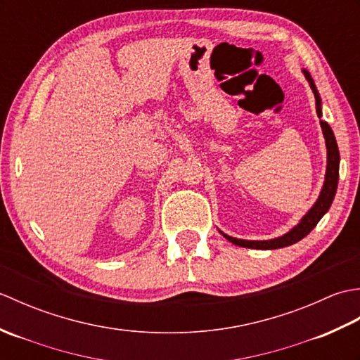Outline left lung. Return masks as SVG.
Wrapping results in <instances>:
<instances>
[{
	"label": "left lung",
	"mask_w": 360,
	"mask_h": 360,
	"mask_svg": "<svg viewBox=\"0 0 360 360\" xmlns=\"http://www.w3.org/2000/svg\"><path fill=\"white\" fill-rule=\"evenodd\" d=\"M304 77H307L309 86L314 93L316 97V111L317 116L322 117V101H320L319 91L314 85V80H312L311 74L303 70ZM320 127H322V131L325 136V143H326V174H325V182L322 187V192H320L317 201L314 202V205L308 210L307 215H304L300 223L297 226H294L288 233H285L283 236H278V238L274 240H264V241H249V240H238L233 238V236H229L226 233H223V236L226 240H229L231 243L236 244V246L241 248H249V249H262V250H272V249H280V248H286L294 244L297 241H300L302 238H304L312 229L317 226V223L325 213L330 210L333 200L335 196V192H338V182H339V162H340V155H339V148H338V142H335V137L331 127L328 125V122L320 120Z\"/></svg>",
	"instance_id": "obj_1"
}]
</instances>
